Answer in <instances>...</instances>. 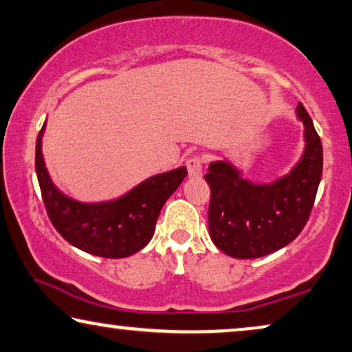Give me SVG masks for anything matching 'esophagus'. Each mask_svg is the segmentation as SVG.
Here are the masks:
<instances>
[{"label": "esophagus", "instance_id": "1", "mask_svg": "<svg viewBox=\"0 0 352 352\" xmlns=\"http://www.w3.org/2000/svg\"><path fill=\"white\" fill-rule=\"evenodd\" d=\"M186 167H188V174L192 178H197L202 175V158L201 156H191V158L186 160Z\"/></svg>", "mask_w": 352, "mask_h": 352}]
</instances>
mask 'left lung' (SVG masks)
Returning a JSON list of instances; mask_svg holds the SVG:
<instances>
[{"label":"left lung","mask_w":352,"mask_h":352,"mask_svg":"<svg viewBox=\"0 0 352 352\" xmlns=\"http://www.w3.org/2000/svg\"><path fill=\"white\" fill-rule=\"evenodd\" d=\"M297 115L307 146L289 175L272 185H253L226 161L208 167L210 237L228 256L254 259L274 253L289 245L310 218L322 175V144L302 102Z\"/></svg>","instance_id":"left-lung-1"}]
</instances>
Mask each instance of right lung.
I'll return each mask as SVG.
<instances>
[{
  "label": "right lung",
  "instance_id": "obj_1",
  "mask_svg": "<svg viewBox=\"0 0 352 352\" xmlns=\"http://www.w3.org/2000/svg\"><path fill=\"white\" fill-rule=\"evenodd\" d=\"M44 128L36 140V174L45 212L61 237L78 250L110 259L142 250L153 237L162 206L186 177V167L146 178L117 201L83 204L52 183L41 151Z\"/></svg>",
  "mask_w": 352,
  "mask_h": 352
}]
</instances>
